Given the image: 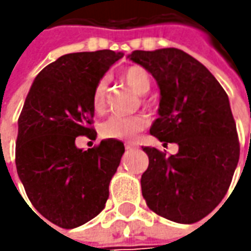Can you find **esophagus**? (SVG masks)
<instances>
[{
	"label": "esophagus",
	"instance_id": "obj_1",
	"mask_svg": "<svg viewBox=\"0 0 251 251\" xmlns=\"http://www.w3.org/2000/svg\"><path fill=\"white\" fill-rule=\"evenodd\" d=\"M135 148V145H132V144H126V150L127 151H132Z\"/></svg>",
	"mask_w": 251,
	"mask_h": 251
}]
</instances>
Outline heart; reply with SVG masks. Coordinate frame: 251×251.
Listing matches in <instances>:
<instances>
[{"instance_id": "1", "label": "heart", "mask_w": 251, "mask_h": 251, "mask_svg": "<svg viewBox=\"0 0 251 251\" xmlns=\"http://www.w3.org/2000/svg\"><path fill=\"white\" fill-rule=\"evenodd\" d=\"M123 79L128 83L132 91L138 95H147L151 89V76L147 70L142 67H130L123 74ZM106 89H107V79L101 78L96 83L92 104L93 109L101 113L106 103ZM148 126V120L145 116H111L110 119L104 121L100 126V135L103 138L111 140L132 141L141 131Z\"/></svg>"}]
</instances>
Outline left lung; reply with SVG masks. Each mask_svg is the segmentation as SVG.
Segmentation results:
<instances>
[{"label":"left lung","mask_w":251,"mask_h":251,"mask_svg":"<svg viewBox=\"0 0 251 251\" xmlns=\"http://www.w3.org/2000/svg\"><path fill=\"white\" fill-rule=\"evenodd\" d=\"M128 57L152 74L160 89L159 117L151 134L178 145L170 156L142 147L150 158L141 177L142 196L160 217L198 222L225 197L239 162L226 92L202 64L178 49L135 50Z\"/></svg>","instance_id":"1"}]
</instances>
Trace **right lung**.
<instances>
[{
  "mask_svg": "<svg viewBox=\"0 0 251 251\" xmlns=\"http://www.w3.org/2000/svg\"><path fill=\"white\" fill-rule=\"evenodd\" d=\"M123 55L111 50L61 55L39 73L26 96L18 119L16 170L33 207L57 226L86 224L109 198L124 144L109 138L82 151L75 140L96 138L93 91Z\"/></svg>",
  "mask_w": 251,
  "mask_h": 251,
  "instance_id": "1",
  "label": "right lung"
}]
</instances>
